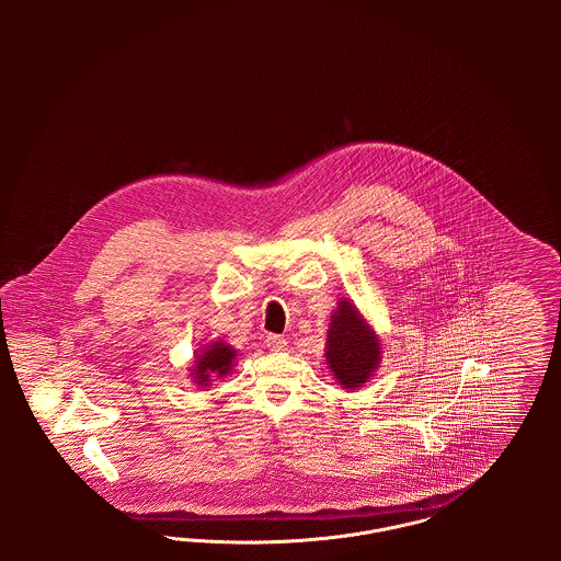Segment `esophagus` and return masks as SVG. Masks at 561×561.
<instances>
[{
	"label": "esophagus",
	"instance_id": "esophagus-1",
	"mask_svg": "<svg viewBox=\"0 0 561 561\" xmlns=\"http://www.w3.org/2000/svg\"><path fill=\"white\" fill-rule=\"evenodd\" d=\"M265 343H267V347L271 351H286L288 348V341L284 336H279V334H268Z\"/></svg>",
	"mask_w": 561,
	"mask_h": 561
}]
</instances>
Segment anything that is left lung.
<instances>
[{
  "label": "left lung",
  "instance_id": "obj_1",
  "mask_svg": "<svg viewBox=\"0 0 561 561\" xmlns=\"http://www.w3.org/2000/svg\"><path fill=\"white\" fill-rule=\"evenodd\" d=\"M325 359L345 389L362 387L378 366V336L348 300L339 302L330 321Z\"/></svg>",
  "mask_w": 561,
  "mask_h": 561
}]
</instances>
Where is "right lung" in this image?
<instances>
[{
  "instance_id": "right-lung-1",
  "label": "right lung",
  "mask_w": 561,
  "mask_h": 561,
  "mask_svg": "<svg viewBox=\"0 0 561 561\" xmlns=\"http://www.w3.org/2000/svg\"><path fill=\"white\" fill-rule=\"evenodd\" d=\"M233 357H236V351L229 347V345L214 343V345H210V348H206L199 355V362H197L195 370L191 374L195 376L197 385H208L210 376H225V374L231 370Z\"/></svg>"
}]
</instances>
